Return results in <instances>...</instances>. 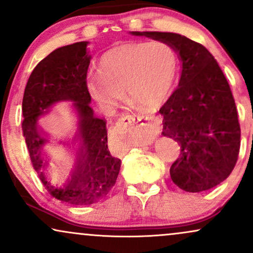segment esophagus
I'll list each match as a JSON object with an SVG mask.
<instances>
[{
    "instance_id": "obj_1",
    "label": "esophagus",
    "mask_w": 253,
    "mask_h": 253,
    "mask_svg": "<svg viewBox=\"0 0 253 253\" xmlns=\"http://www.w3.org/2000/svg\"><path fill=\"white\" fill-rule=\"evenodd\" d=\"M134 125V124H140L141 126H144L146 128L147 132L150 134H157L161 128V124L157 118L153 117L151 114H146V113H130V114L124 115L121 119V125H119L115 129V135L117 136H123L126 130H125L124 125Z\"/></svg>"
}]
</instances>
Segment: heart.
<instances>
[{
    "mask_svg": "<svg viewBox=\"0 0 253 253\" xmlns=\"http://www.w3.org/2000/svg\"><path fill=\"white\" fill-rule=\"evenodd\" d=\"M177 71L178 58L168 43L124 42L101 56L97 72L86 78V88L103 106L118 103L127 90L135 103L155 107L169 96Z\"/></svg>",
    "mask_w": 253,
    "mask_h": 253,
    "instance_id": "b5f03b06",
    "label": "heart"
}]
</instances>
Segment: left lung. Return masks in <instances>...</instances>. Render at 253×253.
<instances>
[{"instance_id": "obj_1", "label": "left lung", "mask_w": 253, "mask_h": 253, "mask_svg": "<svg viewBox=\"0 0 253 253\" xmlns=\"http://www.w3.org/2000/svg\"><path fill=\"white\" fill-rule=\"evenodd\" d=\"M162 40L179 53L178 86L159 109L162 134L181 145L170 168L172 182L189 193L220 184L231 175L240 150V125L229 84L219 64L201 43L165 32H132Z\"/></svg>"}]
</instances>
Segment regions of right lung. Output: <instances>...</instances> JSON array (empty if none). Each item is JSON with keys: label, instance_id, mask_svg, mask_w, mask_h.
Segmentation results:
<instances>
[{"label": "right lung", "instance_id": "1", "mask_svg": "<svg viewBox=\"0 0 253 253\" xmlns=\"http://www.w3.org/2000/svg\"><path fill=\"white\" fill-rule=\"evenodd\" d=\"M86 42L63 46L51 52L32 71L22 100V130L34 170L50 194L72 206H89L102 200L117 182L121 161L108 150L106 120L95 117L86 88L90 56ZM63 99L75 101L79 130L78 163L69 175L52 179L44 172L42 146L49 137L37 126V118L52 104ZM58 140H66L64 136Z\"/></svg>", "mask_w": 253, "mask_h": 253}]
</instances>
